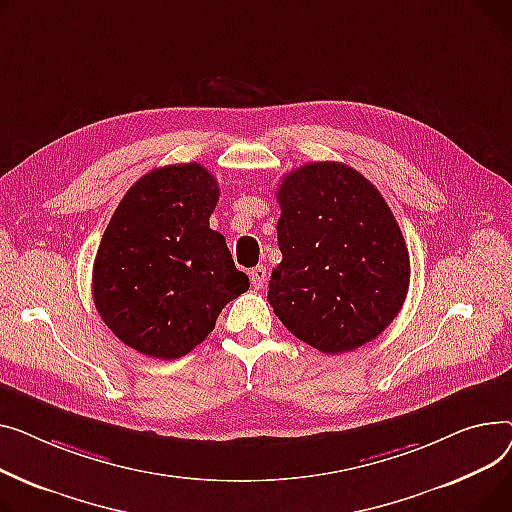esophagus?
I'll list each match as a JSON object with an SVG mask.
<instances>
[{
  "label": "esophagus",
  "mask_w": 512,
  "mask_h": 512,
  "mask_svg": "<svg viewBox=\"0 0 512 512\" xmlns=\"http://www.w3.org/2000/svg\"><path fill=\"white\" fill-rule=\"evenodd\" d=\"M250 281L254 289H262L266 283V266H256L250 270Z\"/></svg>",
  "instance_id": "1"
}]
</instances>
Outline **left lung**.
Returning a JSON list of instances; mask_svg holds the SVG:
<instances>
[{"label": "left lung", "mask_w": 512, "mask_h": 512, "mask_svg": "<svg viewBox=\"0 0 512 512\" xmlns=\"http://www.w3.org/2000/svg\"><path fill=\"white\" fill-rule=\"evenodd\" d=\"M283 260L268 302L291 335L322 353L376 339L409 289V252L382 194L349 165L308 163L277 190Z\"/></svg>", "instance_id": "8db88e82"}]
</instances>
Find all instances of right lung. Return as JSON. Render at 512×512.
Returning <instances> with one entry per match:
<instances>
[{
  "label": "right lung",
  "mask_w": 512,
  "mask_h": 512,
  "mask_svg": "<svg viewBox=\"0 0 512 512\" xmlns=\"http://www.w3.org/2000/svg\"><path fill=\"white\" fill-rule=\"evenodd\" d=\"M217 200V179L182 163L142 175L115 208L93 266V297L111 333L138 353H190L248 291L225 237L210 229Z\"/></svg>",
  "instance_id": "1"
}]
</instances>
